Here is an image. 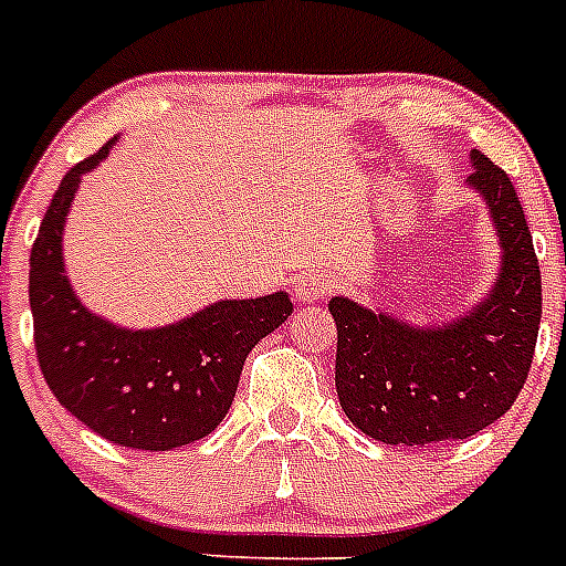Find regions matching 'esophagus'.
I'll return each instance as SVG.
<instances>
[{"instance_id":"34e87169","label":"esophagus","mask_w":566,"mask_h":566,"mask_svg":"<svg viewBox=\"0 0 566 566\" xmlns=\"http://www.w3.org/2000/svg\"><path fill=\"white\" fill-rule=\"evenodd\" d=\"M334 292V280L319 277V274H303L294 280V297L297 303H317Z\"/></svg>"}]
</instances>
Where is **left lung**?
I'll use <instances>...</instances> for the list:
<instances>
[{
    "label": "left lung",
    "instance_id": "left-lung-1",
    "mask_svg": "<svg viewBox=\"0 0 566 566\" xmlns=\"http://www.w3.org/2000/svg\"><path fill=\"white\" fill-rule=\"evenodd\" d=\"M468 184L488 201L502 240L496 286L444 326H411L332 297L337 397L365 437L385 444L459 442L510 411L524 388L542 323V272L516 187L470 153Z\"/></svg>",
    "mask_w": 566,
    "mask_h": 566
}]
</instances>
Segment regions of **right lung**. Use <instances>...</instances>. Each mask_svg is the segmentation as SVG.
Returning <instances> with one entry per match:
<instances>
[{
    "instance_id": "obj_1",
    "label": "right lung",
    "mask_w": 566,
    "mask_h": 566,
    "mask_svg": "<svg viewBox=\"0 0 566 566\" xmlns=\"http://www.w3.org/2000/svg\"><path fill=\"white\" fill-rule=\"evenodd\" d=\"M113 142L64 175L42 218L30 249L33 343L53 397L90 431L135 451H172L221 424L247 354L294 306L286 292L221 300L153 332L90 314L64 274L62 229L82 175L107 158Z\"/></svg>"
}]
</instances>
